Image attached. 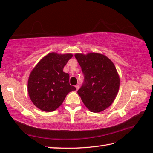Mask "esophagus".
<instances>
[{"label":"esophagus","mask_w":153,"mask_h":153,"mask_svg":"<svg viewBox=\"0 0 153 153\" xmlns=\"http://www.w3.org/2000/svg\"><path fill=\"white\" fill-rule=\"evenodd\" d=\"M75 88H76V90H78L79 89V85H76V86H75Z\"/></svg>","instance_id":"obj_1"}]
</instances>
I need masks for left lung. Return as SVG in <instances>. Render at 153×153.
<instances>
[{"mask_svg": "<svg viewBox=\"0 0 153 153\" xmlns=\"http://www.w3.org/2000/svg\"><path fill=\"white\" fill-rule=\"evenodd\" d=\"M85 84L77 91L85 107L98 113L111 106L118 93L120 76L110 59L102 54L76 53Z\"/></svg>", "mask_w": 153, "mask_h": 153, "instance_id": "1", "label": "left lung"}]
</instances>
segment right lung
<instances>
[{
  "label": "right lung",
  "instance_id": "add662e5",
  "mask_svg": "<svg viewBox=\"0 0 153 153\" xmlns=\"http://www.w3.org/2000/svg\"><path fill=\"white\" fill-rule=\"evenodd\" d=\"M71 53H50L42 57L29 74L27 90L32 102L44 111H53L62 105L68 94L76 90L69 83L63 68Z\"/></svg>",
  "mask_w": 153,
  "mask_h": 153
}]
</instances>
